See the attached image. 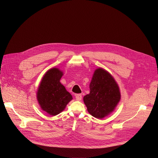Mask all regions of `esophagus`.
I'll use <instances>...</instances> for the list:
<instances>
[{
	"label": "esophagus",
	"instance_id": "34e87169",
	"mask_svg": "<svg viewBox=\"0 0 158 158\" xmlns=\"http://www.w3.org/2000/svg\"><path fill=\"white\" fill-rule=\"evenodd\" d=\"M76 99L77 101H81L82 99V95L81 94H78L76 95Z\"/></svg>",
	"mask_w": 158,
	"mask_h": 158
}]
</instances>
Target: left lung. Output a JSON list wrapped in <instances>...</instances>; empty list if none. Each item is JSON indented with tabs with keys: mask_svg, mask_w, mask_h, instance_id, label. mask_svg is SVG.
Instances as JSON below:
<instances>
[{
	"mask_svg": "<svg viewBox=\"0 0 158 158\" xmlns=\"http://www.w3.org/2000/svg\"><path fill=\"white\" fill-rule=\"evenodd\" d=\"M90 93L85 95L84 102L90 114L102 119L113 111L121 99L119 86L107 71L97 69L89 85Z\"/></svg>",
	"mask_w": 158,
	"mask_h": 158,
	"instance_id": "8db88e82",
	"label": "left lung"
}]
</instances>
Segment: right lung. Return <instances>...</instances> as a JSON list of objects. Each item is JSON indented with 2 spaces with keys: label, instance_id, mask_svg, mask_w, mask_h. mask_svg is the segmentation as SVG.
I'll return each instance as SVG.
<instances>
[{
  "label": "right lung",
  "instance_id": "obj_1",
  "mask_svg": "<svg viewBox=\"0 0 158 158\" xmlns=\"http://www.w3.org/2000/svg\"><path fill=\"white\" fill-rule=\"evenodd\" d=\"M63 73L58 68L49 69L42 79L37 92L40 108L51 116H56L64 110L73 96L60 82Z\"/></svg>",
  "mask_w": 158,
  "mask_h": 158
}]
</instances>
